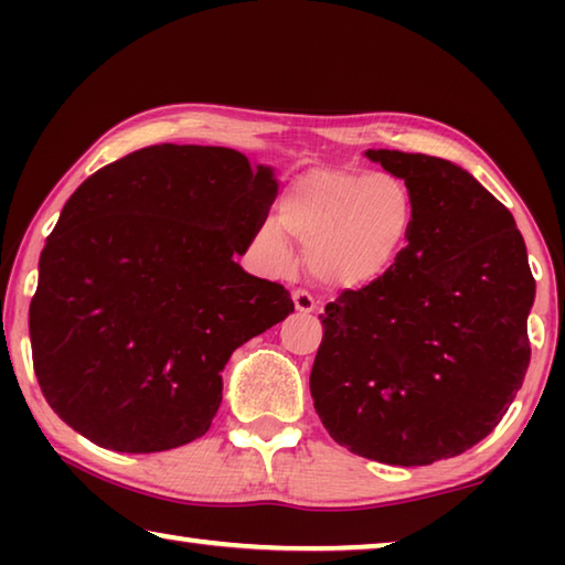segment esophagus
<instances>
[{
  "label": "esophagus",
  "instance_id": "obj_1",
  "mask_svg": "<svg viewBox=\"0 0 565 565\" xmlns=\"http://www.w3.org/2000/svg\"><path fill=\"white\" fill-rule=\"evenodd\" d=\"M294 306H296V311H301V313H311V311H317V299H313V296L309 294V291H303V289H296L294 291Z\"/></svg>",
  "mask_w": 565,
  "mask_h": 565
}]
</instances>
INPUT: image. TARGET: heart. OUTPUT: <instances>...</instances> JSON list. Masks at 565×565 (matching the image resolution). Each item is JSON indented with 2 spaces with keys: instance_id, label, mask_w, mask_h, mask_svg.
Here are the masks:
<instances>
[{
  "instance_id": "b5f03b06",
  "label": "heart",
  "mask_w": 565,
  "mask_h": 565,
  "mask_svg": "<svg viewBox=\"0 0 565 565\" xmlns=\"http://www.w3.org/2000/svg\"><path fill=\"white\" fill-rule=\"evenodd\" d=\"M281 216H266L256 242L276 269L294 266V236L317 281L363 289L384 279L408 252L418 222L416 194L388 171L319 167L291 181Z\"/></svg>"
}]
</instances>
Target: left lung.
I'll return each instance as SVG.
<instances>
[{
	"instance_id": "obj_1",
	"label": "left lung",
	"mask_w": 565,
	"mask_h": 565,
	"mask_svg": "<svg viewBox=\"0 0 565 565\" xmlns=\"http://www.w3.org/2000/svg\"><path fill=\"white\" fill-rule=\"evenodd\" d=\"M416 194L408 252L321 313L313 408L371 461L428 466L468 451L509 411L531 361L535 281L509 209L451 161L369 149Z\"/></svg>"
}]
</instances>
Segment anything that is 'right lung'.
I'll return each mask as SVG.
<instances>
[{
	"label": "right lung",
	"mask_w": 565,
	"mask_h": 565,
	"mask_svg": "<svg viewBox=\"0 0 565 565\" xmlns=\"http://www.w3.org/2000/svg\"><path fill=\"white\" fill-rule=\"evenodd\" d=\"M276 191L269 167L194 145L139 149L74 191L30 303L34 374L64 424L121 454L209 431L228 356L294 311L234 262Z\"/></svg>",
	"instance_id": "obj_1"
}]
</instances>
